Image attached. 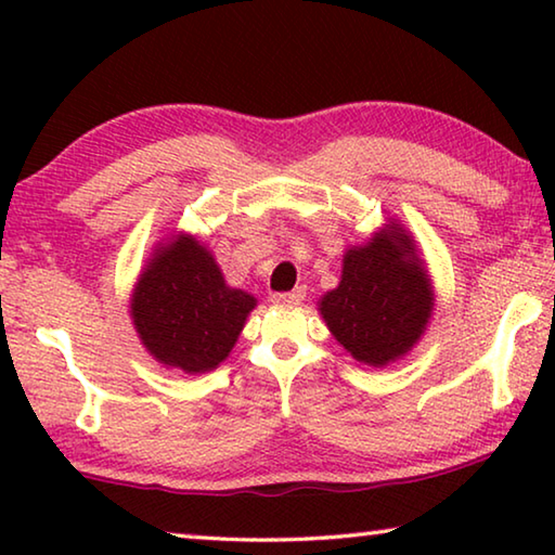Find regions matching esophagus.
Masks as SVG:
<instances>
[{
    "label": "esophagus",
    "mask_w": 555,
    "mask_h": 555,
    "mask_svg": "<svg viewBox=\"0 0 555 555\" xmlns=\"http://www.w3.org/2000/svg\"><path fill=\"white\" fill-rule=\"evenodd\" d=\"M306 296V288L298 286L294 291H281V294H271V304L274 306H298Z\"/></svg>",
    "instance_id": "1"
}]
</instances>
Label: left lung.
<instances>
[{
    "label": "left lung",
    "instance_id": "left-lung-1",
    "mask_svg": "<svg viewBox=\"0 0 555 555\" xmlns=\"http://www.w3.org/2000/svg\"><path fill=\"white\" fill-rule=\"evenodd\" d=\"M430 311L428 276L409 234L399 228L347 251L340 286L321 300L335 340L372 367L406 354L424 333Z\"/></svg>",
    "mask_w": 555,
    "mask_h": 555
}]
</instances>
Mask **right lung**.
Instances as JSON below:
<instances>
[{"label": "right lung", "instance_id": "right-lung-1", "mask_svg": "<svg viewBox=\"0 0 555 555\" xmlns=\"http://www.w3.org/2000/svg\"><path fill=\"white\" fill-rule=\"evenodd\" d=\"M255 306V296L224 284L203 244L178 237L156 251L139 279L131 318L158 362L198 374L230 354Z\"/></svg>", "mask_w": 555, "mask_h": 555}]
</instances>
